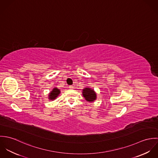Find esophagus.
<instances>
[{
  "label": "esophagus",
  "mask_w": 158,
  "mask_h": 158,
  "mask_svg": "<svg viewBox=\"0 0 158 158\" xmlns=\"http://www.w3.org/2000/svg\"><path fill=\"white\" fill-rule=\"evenodd\" d=\"M69 88H70V89H73L74 88H73V86H72V85H71V86H69Z\"/></svg>",
  "instance_id": "34e87169"
}]
</instances>
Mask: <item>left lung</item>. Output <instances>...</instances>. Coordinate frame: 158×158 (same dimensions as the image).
<instances>
[{
	"label": "left lung",
	"mask_w": 158,
	"mask_h": 158,
	"mask_svg": "<svg viewBox=\"0 0 158 158\" xmlns=\"http://www.w3.org/2000/svg\"><path fill=\"white\" fill-rule=\"evenodd\" d=\"M83 95L88 102H94L96 99V94L93 89L86 88L83 90Z\"/></svg>",
	"instance_id": "1"
}]
</instances>
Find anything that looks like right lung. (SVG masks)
Returning a JSON list of instances; mask_svg holds the SVG:
<instances>
[{
    "mask_svg": "<svg viewBox=\"0 0 158 158\" xmlns=\"http://www.w3.org/2000/svg\"><path fill=\"white\" fill-rule=\"evenodd\" d=\"M60 89L55 88L49 94V98H48L53 100L55 99L57 97V96L60 94Z\"/></svg>",
    "mask_w": 158,
    "mask_h": 158,
    "instance_id": "right-lung-1",
    "label": "right lung"
}]
</instances>
